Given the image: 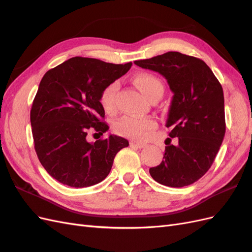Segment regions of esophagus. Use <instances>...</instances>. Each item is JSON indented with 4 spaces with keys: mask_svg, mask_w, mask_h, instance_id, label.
Here are the masks:
<instances>
[{
    "mask_svg": "<svg viewBox=\"0 0 252 252\" xmlns=\"http://www.w3.org/2000/svg\"><path fill=\"white\" fill-rule=\"evenodd\" d=\"M130 146H133V147H136V148H144V147H146V144L145 143H140V142H134V141H132V142H130Z\"/></svg>",
    "mask_w": 252,
    "mask_h": 252,
    "instance_id": "obj_1",
    "label": "esophagus"
}]
</instances>
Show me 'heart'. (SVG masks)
<instances>
[{"label":"heart","instance_id":"obj_1","mask_svg":"<svg viewBox=\"0 0 252 252\" xmlns=\"http://www.w3.org/2000/svg\"><path fill=\"white\" fill-rule=\"evenodd\" d=\"M134 83L142 94L148 100L158 93H163V85L156 75L151 73H139L134 77ZM119 88V84L113 82L106 86L100 96V102L103 109L107 113H113L116 110V94ZM157 127L155 120L150 118H133L124 117L118 121L113 126L114 131L118 134L127 136L133 140L143 141L148 138L150 131Z\"/></svg>","mask_w":252,"mask_h":252}]
</instances>
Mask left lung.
<instances>
[{"instance_id":"left-lung-1","label":"left lung","mask_w":252,"mask_h":252,"mask_svg":"<svg viewBox=\"0 0 252 252\" xmlns=\"http://www.w3.org/2000/svg\"><path fill=\"white\" fill-rule=\"evenodd\" d=\"M134 64L162 74L173 93L166 127H171L169 136L179 143L166 144L163 161L149 173L165 186L191 185L209 170L224 139L223 88L204 61L181 52Z\"/></svg>"}]
</instances>
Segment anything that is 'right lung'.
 Masks as SVG:
<instances>
[{
	"instance_id": "obj_1",
	"label": "right lung",
	"mask_w": 252,
	"mask_h": 252,
	"mask_svg": "<svg viewBox=\"0 0 252 252\" xmlns=\"http://www.w3.org/2000/svg\"><path fill=\"white\" fill-rule=\"evenodd\" d=\"M132 63L111 64L75 57L44 74L30 110L34 149L41 164L64 185L83 188L109 174L118 152L129 143L109 134L94 143L87 132H106L103 89L130 69Z\"/></svg>"
}]
</instances>
